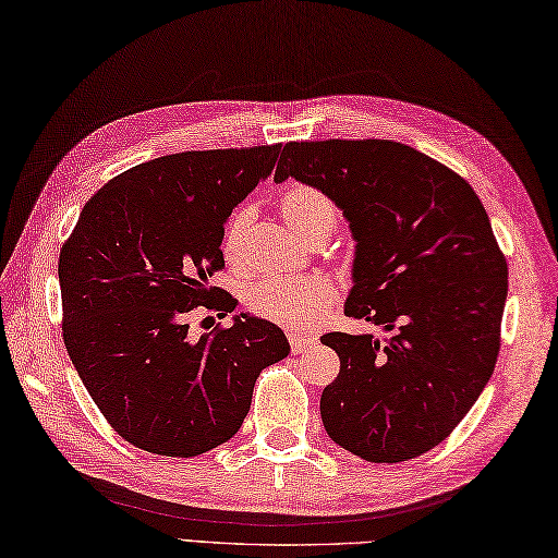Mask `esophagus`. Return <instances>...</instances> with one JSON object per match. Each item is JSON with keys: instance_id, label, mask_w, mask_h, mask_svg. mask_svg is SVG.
<instances>
[{"instance_id": "obj_1", "label": "esophagus", "mask_w": 558, "mask_h": 558, "mask_svg": "<svg viewBox=\"0 0 558 558\" xmlns=\"http://www.w3.org/2000/svg\"><path fill=\"white\" fill-rule=\"evenodd\" d=\"M315 342L317 339L315 337H303V335H289V344H291V351L293 354H303L305 349H311V347H315Z\"/></svg>"}]
</instances>
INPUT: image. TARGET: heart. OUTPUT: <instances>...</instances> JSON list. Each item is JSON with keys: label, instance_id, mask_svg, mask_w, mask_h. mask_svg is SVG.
<instances>
[{"label": "heart", "instance_id": "heart-1", "mask_svg": "<svg viewBox=\"0 0 558 558\" xmlns=\"http://www.w3.org/2000/svg\"><path fill=\"white\" fill-rule=\"evenodd\" d=\"M279 209L289 229L303 238L305 243L315 233L325 229H335L337 209L335 204L323 195L320 190L311 185H291L281 192ZM250 223V209H238L223 231V255L226 259H235L241 247L243 233ZM337 301V287L332 279L313 275V277H271L255 283L247 293V305L255 315L265 320L281 325L293 332H305L315 327L332 308Z\"/></svg>", "mask_w": 558, "mask_h": 558}]
</instances>
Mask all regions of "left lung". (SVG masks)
I'll list each match as a JSON object with an SVG mask.
<instances>
[{"label": "left lung", "instance_id": "1", "mask_svg": "<svg viewBox=\"0 0 558 558\" xmlns=\"http://www.w3.org/2000/svg\"><path fill=\"white\" fill-rule=\"evenodd\" d=\"M342 209L356 243L344 313L383 337L329 332L339 375L327 436L368 462H404L450 436L492 378L508 265L468 180L390 140L289 142L275 180Z\"/></svg>", "mask_w": 558, "mask_h": 558}]
</instances>
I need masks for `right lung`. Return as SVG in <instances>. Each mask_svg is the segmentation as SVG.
Masks as SVG:
<instances>
[{
	"mask_svg": "<svg viewBox=\"0 0 558 558\" xmlns=\"http://www.w3.org/2000/svg\"><path fill=\"white\" fill-rule=\"evenodd\" d=\"M281 146L185 151L124 170L88 199L60 253L62 337L78 378L118 434L146 452L195 458L235 436L263 368L289 356L250 313L190 337L223 267V223L275 170Z\"/></svg>",
	"mask_w": 558,
	"mask_h": 558,
	"instance_id": "add662e5",
	"label": "right lung"
}]
</instances>
